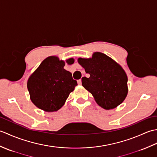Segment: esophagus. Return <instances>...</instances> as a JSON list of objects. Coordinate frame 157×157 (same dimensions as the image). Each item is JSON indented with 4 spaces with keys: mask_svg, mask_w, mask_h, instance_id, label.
<instances>
[{
    "mask_svg": "<svg viewBox=\"0 0 157 157\" xmlns=\"http://www.w3.org/2000/svg\"><path fill=\"white\" fill-rule=\"evenodd\" d=\"M78 83L79 85H81V84H82V79H78Z\"/></svg>",
    "mask_w": 157,
    "mask_h": 157,
    "instance_id": "34e87169",
    "label": "esophagus"
}]
</instances>
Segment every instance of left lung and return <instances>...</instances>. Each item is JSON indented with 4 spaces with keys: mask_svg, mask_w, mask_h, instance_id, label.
<instances>
[{
    "mask_svg": "<svg viewBox=\"0 0 157 157\" xmlns=\"http://www.w3.org/2000/svg\"><path fill=\"white\" fill-rule=\"evenodd\" d=\"M90 77L82 84L93 95L96 103L106 110L113 109L124 101L128 92V77L124 70L109 56L96 52L92 58L78 59Z\"/></svg>",
    "mask_w": 157,
    "mask_h": 157,
    "instance_id": "1",
    "label": "left lung"
}]
</instances>
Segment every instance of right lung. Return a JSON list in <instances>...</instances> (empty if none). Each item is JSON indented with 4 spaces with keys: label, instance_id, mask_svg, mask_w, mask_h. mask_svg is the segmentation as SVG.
I'll return each mask as SVG.
<instances>
[{
    "label": "right lung",
    "instance_id": "add662e5",
    "mask_svg": "<svg viewBox=\"0 0 157 157\" xmlns=\"http://www.w3.org/2000/svg\"><path fill=\"white\" fill-rule=\"evenodd\" d=\"M66 62L70 64L74 59ZM64 66L65 62L57 56H48L29 78L27 86L30 99L38 108L46 112L58 111L74 90L78 83Z\"/></svg>",
    "mask_w": 157,
    "mask_h": 157
}]
</instances>
